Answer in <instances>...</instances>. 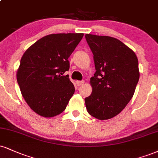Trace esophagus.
<instances>
[{
	"label": "esophagus",
	"instance_id": "esophagus-1",
	"mask_svg": "<svg viewBox=\"0 0 158 158\" xmlns=\"http://www.w3.org/2000/svg\"><path fill=\"white\" fill-rule=\"evenodd\" d=\"M85 83L84 81H77V86H81Z\"/></svg>",
	"mask_w": 158,
	"mask_h": 158
}]
</instances>
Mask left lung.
Wrapping results in <instances>:
<instances>
[{"label":"left lung","instance_id":"8db88e82","mask_svg":"<svg viewBox=\"0 0 158 158\" xmlns=\"http://www.w3.org/2000/svg\"><path fill=\"white\" fill-rule=\"evenodd\" d=\"M85 38L96 70L85 105L93 117L107 120L120 113L133 96L140 77L138 60L134 51L116 38L89 34Z\"/></svg>","mask_w":158,"mask_h":158}]
</instances>
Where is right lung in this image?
<instances>
[{
  "label": "right lung",
  "instance_id": "right-lung-1",
  "mask_svg": "<svg viewBox=\"0 0 158 158\" xmlns=\"http://www.w3.org/2000/svg\"><path fill=\"white\" fill-rule=\"evenodd\" d=\"M84 34H51L25 51L17 71L23 97L38 115L51 118L62 113L75 91L69 76L68 57Z\"/></svg>",
  "mask_w": 158,
  "mask_h": 158
}]
</instances>
